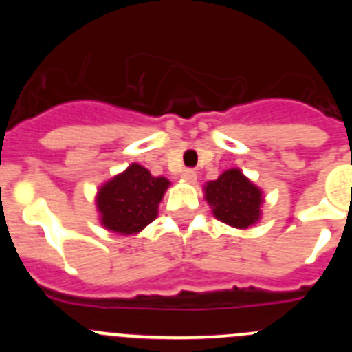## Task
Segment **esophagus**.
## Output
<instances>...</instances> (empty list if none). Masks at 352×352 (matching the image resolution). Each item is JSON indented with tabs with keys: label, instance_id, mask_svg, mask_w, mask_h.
<instances>
[{
	"label": "esophagus",
	"instance_id": "34e87169",
	"mask_svg": "<svg viewBox=\"0 0 352 352\" xmlns=\"http://www.w3.org/2000/svg\"><path fill=\"white\" fill-rule=\"evenodd\" d=\"M182 178L185 179L186 183H195L197 182V173H195L194 169H186V170H183Z\"/></svg>",
	"mask_w": 352,
	"mask_h": 352
}]
</instances>
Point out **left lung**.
I'll use <instances>...</instances> for the list:
<instances>
[{"label":"left lung","instance_id":"left-lung-1","mask_svg":"<svg viewBox=\"0 0 352 352\" xmlns=\"http://www.w3.org/2000/svg\"><path fill=\"white\" fill-rule=\"evenodd\" d=\"M204 199L220 222L236 229H248L261 219L264 199L256 186L239 169H227L214 182L204 185Z\"/></svg>","mask_w":352,"mask_h":352}]
</instances>
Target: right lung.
<instances>
[{"mask_svg":"<svg viewBox=\"0 0 352 352\" xmlns=\"http://www.w3.org/2000/svg\"><path fill=\"white\" fill-rule=\"evenodd\" d=\"M169 185L164 176L155 178L146 167L132 164L98 188L100 223L118 234H138L157 219L158 204Z\"/></svg>","mask_w":352,"mask_h":352,"instance_id":"1","label":"right lung"}]
</instances>
